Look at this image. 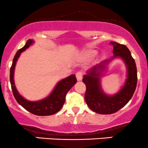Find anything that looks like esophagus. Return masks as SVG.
Listing matches in <instances>:
<instances>
[{"label": "esophagus", "instance_id": "34e87169", "mask_svg": "<svg viewBox=\"0 0 148 148\" xmlns=\"http://www.w3.org/2000/svg\"><path fill=\"white\" fill-rule=\"evenodd\" d=\"M75 76H76V78H77V81H80V80H82V78H83V74L80 72H77V73H76Z\"/></svg>", "mask_w": 148, "mask_h": 148}]
</instances>
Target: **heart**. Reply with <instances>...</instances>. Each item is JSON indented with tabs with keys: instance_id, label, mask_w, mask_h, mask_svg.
Listing matches in <instances>:
<instances>
[{
	"instance_id": "b5f03b06",
	"label": "heart",
	"mask_w": 148,
	"mask_h": 148,
	"mask_svg": "<svg viewBox=\"0 0 148 148\" xmlns=\"http://www.w3.org/2000/svg\"><path fill=\"white\" fill-rule=\"evenodd\" d=\"M96 55V51L93 50V49H90V50H88L87 52H86V53H85V55H86V56L88 58H93V57H94Z\"/></svg>"
}]
</instances>
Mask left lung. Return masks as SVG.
Instances as JSON below:
<instances>
[{
  "instance_id": "8db88e82",
  "label": "left lung",
  "mask_w": 148,
  "mask_h": 148,
  "mask_svg": "<svg viewBox=\"0 0 148 148\" xmlns=\"http://www.w3.org/2000/svg\"><path fill=\"white\" fill-rule=\"evenodd\" d=\"M110 43L114 47V56L90 68L83 78L86 86V103L92 111L100 114H111L124 107L132 99L137 86V67L130 51L124 45L115 42ZM114 59H121L123 61L127 68V75L121 89L114 95H109L102 88L101 77L110 62Z\"/></svg>"
}]
</instances>
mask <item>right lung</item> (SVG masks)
I'll return each mask as SVG.
<instances>
[{
  "mask_svg": "<svg viewBox=\"0 0 148 148\" xmlns=\"http://www.w3.org/2000/svg\"><path fill=\"white\" fill-rule=\"evenodd\" d=\"M34 42L33 39H29L24 46L20 49L14 56L12 65L10 70V81L11 88L16 100L26 110L38 116H49L60 110L65 103L67 93L75 84L77 80L75 75H71L65 78L62 79L57 83L53 90L47 96L40 100L29 101L21 96L18 93L14 82V71L16 65L21 52L32 46Z\"/></svg>",
  "mask_w": 148,
  "mask_h": 148,
  "instance_id": "right-lung-1",
  "label": "right lung"
}]
</instances>
